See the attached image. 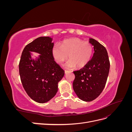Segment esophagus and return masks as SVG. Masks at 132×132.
<instances>
[{
	"label": "esophagus",
	"instance_id": "34e87169",
	"mask_svg": "<svg viewBox=\"0 0 132 132\" xmlns=\"http://www.w3.org/2000/svg\"><path fill=\"white\" fill-rule=\"evenodd\" d=\"M64 72H65V74H67L69 72V71H68V70H64Z\"/></svg>",
	"mask_w": 132,
	"mask_h": 132
}]
</instances>
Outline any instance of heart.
Here are the masks:
<instances>
[{"instance_id": "1", "label": "heart", "mask_w": 132, "mask_h": 132, "mask_svg": "<svg viewBox=\"0 0 132 132\" xmlns=\"http://www.w3.org/2000/svg\"><path fill=\"white\" fill-rule=\"evenodd\" d=\"M93 46L90 42L74 38L64 40L61 46L54 45L52 55L59 64H62L68 55L70 59L65 64L64 67L73 69L77 67L82 68L87 65L93 57Z\"/></svg>"}]
</instances>
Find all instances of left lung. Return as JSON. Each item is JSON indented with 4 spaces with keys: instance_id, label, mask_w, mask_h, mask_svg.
<instances>
[{
    "instance_id": "8db88e82",
    "label": "left lung",
    "mask_w": 132,
    "mask_h": 132,
    "mask_svg": "<svg viewBox=\"0 0 132 132\" xmlns=\"http://www.w3.org/2000/svg\"><path fill=\"white\" fill-rule=\"evenodd\" d=\"M89 42L94 46L93 57L82 68L73 71L74 91L80 99L86 102L94 100L102 93L110 67L105 47L93 38H89Z\"/></svg>"
}]
</instances>
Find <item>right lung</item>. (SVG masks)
Returning <instances> with one entry per match:
<instances>
[{
  "label": "right lung",
  "instance_id": "obj_1",
  "mask_svg": "<svg viewBox=\"0 0 132 132\" xmlns=\"http://www.w3.org/2000/svg\"><path fill=\"white\" fill-rule=\"evenodd\" d=\"M50 37H39L23 49L19 63V74L26 93L35 101L45 103L56 95L64 71L52 55L54 43ZM31 52L38 53L36 59Z\"/></svg>",
  "mask_w": 132,
  "mask_h": 132
}]
</instances>
